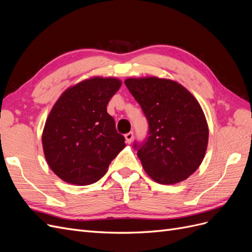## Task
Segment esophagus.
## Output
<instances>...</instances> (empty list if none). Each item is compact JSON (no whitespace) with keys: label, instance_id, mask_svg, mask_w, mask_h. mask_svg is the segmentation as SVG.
<instances>
[{"label":"esophagus","instance_id":"esophagus-1","mask_svg":"<svg viewBox=\"0 0 252 252\" xmlns=\"http://www.w3.org/2000/svg\"><path fill=\"white\" fill-rule=\"evenodd\" d=\"M125 139H126V142H127L128 144H130V143L132 142V139H133V132L130 131V132L126 133V134H125Z\"/></svg>","mask_w":252,"mask_h":252}]
</instances>
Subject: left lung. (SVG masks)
Returning a JSON list of instances; mask_svg holds the SVG:
<instances>
[{
    "label": "left lung",
    "instance_id": "left-lung-1",
    "mask_svg": "<svg viewBox=\"0 0 252 252\" xmlns=\"http://www.w3.org/2000/svg\"><path fill=\"white\" fill-rule=\"evenodd\" d=\"M125 85L148 122L147 138L133 143L144 170L159 184L186 180L207 149L208 126L199 102L171 80L127 79Z\"/></svg>",
    "mask_w": 252,
    "mask_h": 252
}]
</instances>
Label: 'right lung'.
Masks as SVG:
<instances>
[{
	"label": "right lung",
	"mask_w": 252,
	"mask_h": 252,
	"mask_svg": "<svg viewBox=\"0 0 252 252\" xmlns=\"http://www.w3.org/2000/svg\"><path fill=\"white\" fill-rule=\"evenodd\" d=\"M121 87L113 78H93L67 89L53 106L42 135L46 161L60 179L74 185L100 180L125 147L107 104Z\"/></svg>",
	"instance_id": "1"
}]
</instances>
